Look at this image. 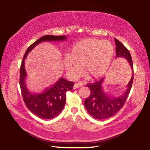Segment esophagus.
<instances>
[{
  "mask_svg": "<svg viewBox=\"0 0 150 150\" xmlns=\"http://www.w3.org/2000/svg\"><path fill=\"white\" fill-rule=\"evenodd\" d=\"M82 86H83V84L81 83V82H79V83H76L75 85H74V89H76L77 88H81L82 87Z\"/></svg>",
  "mask_w": 150,
  "mask_h": 150,
  "instance_id": "obj_1",
  "label": "esophagus"
}]
</instances>
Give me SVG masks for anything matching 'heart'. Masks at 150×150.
<instances>
[{"mask_svg":"<svg viewBox=\"0 0 150 150\" xmlns=\"http://www.w3.org/2000/svg\"><path fill=\"white\" fill-rule=\"evenodd\" d=\"M114 48L108 40L95 39L82 40L73 46L64 65L68 74L75 77L82 71L90 80L100 78L109 69L112 61Z\"/></svg>","mask_w":150,"mask_h":150,"instance_id":"heart-1","label":"heart"}]
</instances>
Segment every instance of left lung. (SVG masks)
Instances as JSON below:
<instances>
[{"label":"left lung","instance_id":"8db88e82","mask_svg":"<svg viewBox=\"0 0 150 150\" xmlns=\"http://www.w3.org/2000/svg\"><path fill=\"white\" fill-rule=\"evenodd\" d=\"M116 44V57H123L128 60L133 72L132 59L128 50L119 40L115 39ZM104 78L93 83L87 84L90 90V95L84 101V106L91 116L96 119H107L113 117L124 106L131 90L133 81V74L127 85V89L120 97H110L104 91L103 84Z\"/></svg>","mask_w":150,"mask_h":150}]
</instances>
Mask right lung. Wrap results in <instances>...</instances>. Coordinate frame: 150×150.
<instances>
[{
    "label": "right lung",
    "instance_id": "obj_1",
    "mask_svg": "<svg viewBox=\"0 0 150 150\" xmlns=\"http://www.w3.org/2000/svg\"><path fill=\"white\" fill-rule=\"evenodd\" d=\"M66 36L44 35L36 40L28 47L25 53L20 68V87L22 98L26 107L31 112L41 119H51L61 112L66 103V92L72 90L74 82L60 78L52 86L45 89L40 93H32L28 90L26 84L27 74L24 61L28 54L39 43L46 41H64Z\"/></svg>",
    "mask_w": 150,
    "mask_h": 150
}]
</instances>
